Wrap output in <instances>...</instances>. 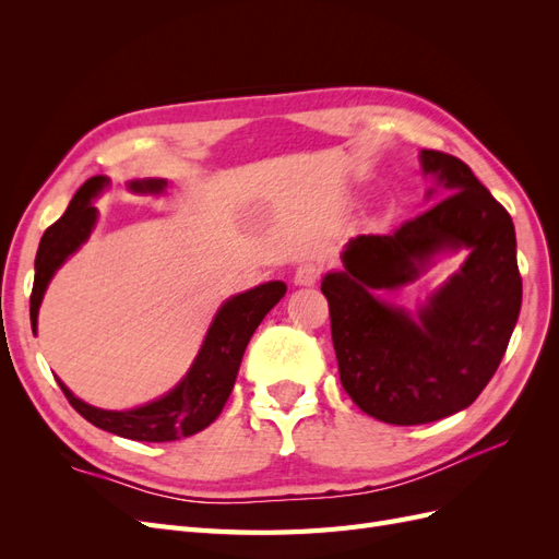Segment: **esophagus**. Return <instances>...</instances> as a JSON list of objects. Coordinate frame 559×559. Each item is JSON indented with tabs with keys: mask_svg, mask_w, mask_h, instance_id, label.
Returning <instances> with one entry per match:
<instances>
[{
	"mask_svg": "<svg viewBox=\"0 0 559 559\" xmlns=\"http://www.w3.org/2000/svg\"><path fill=\"white\" fill-rule=\"evenodd\" d=\"M319 277H321V267L317 263H300L296 267L294 284L296 286H312L319 282Z\"/></svg>",
	"mask_w": 559,
	"mask_h": 559,
	"instance_id": "1",
	"label": "esophagus"
}]
</instances>
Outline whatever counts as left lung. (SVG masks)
Returning a JSON list of instances; mask_svg holds the SVG:
<instances>
[{"instance_id":"1","label":"left lung","mask_w":559,"mask_h":559,"mask_svg":"<svg viewBox=\"0 0 559 559\" xmlns=\"http://www.w3.org/2000/svg\"><path fill=\"white\" fill-rule=\"evenodd\" d=\"M419 160L450 195L392 235L354 238L343 273L321 282L345 392L366 415L399 427L468 408L497 373L522 306L511 214L460 158L425 148ZM448 248L472 253L417 320L374 298L414 281Z\"/></svg>"}]
</instances>
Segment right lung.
<instances>
[{"mask_svg":"<svg viewBox=\"0 0 559 559\" xmlns=\"http://www.w3.org/2000/svg\"><path fill=\"white\" fill-rule=\"evenodd\" d=\"M105 186V177L88 179L76 191L70 207L64 210L58 222L46 228L37 251L35 286H32L29 296L32 331H37V314L50 277H53L56 270L88 240L97 218V210L91 205V200L103 191ZM130 189L140 193H160L165 189V181H132ZM284 294V282H267L257 286V289H249L226 300L222 310L216 312L205 335V343H202L189 373L183 376V380L170 394H165L158 401H151L142 405V408H93V405L76 399L60 380L58 384L67 401L72 403V408L81 417H86L97 429L130 438V441L146 443H167L193 436L210 427L218 417V413L224 411V405L233 392L235 378H238L247 343L251 341L253 331L259 329L263 317L277 306Z\"/></svg>","mask_w":559,"mask_h":559,"instance_id":"add662e5","label":"right lung"}]
</instances>
